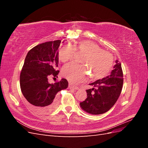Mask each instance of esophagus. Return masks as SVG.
<instances>
[{
    "label": "esophagus",
    "instance_id": "1",
    "mask_svg": "<svg viewBox=\"0 0 148 148\" xmlns=\"http://www.w3.org/2000/svg\"><path fill=\"white\" fill-rule=\"evenodd\" d=\"M69 87L70 88H72V89H79V88L78 86H73V84H71L70 83H69Z\"/></svg>",
    "mask_w": 148,
    "mask_h": 148
}]
</instances>
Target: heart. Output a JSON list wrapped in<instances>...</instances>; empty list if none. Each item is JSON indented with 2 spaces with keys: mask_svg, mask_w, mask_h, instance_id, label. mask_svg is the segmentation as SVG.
Segmentation results:
<instances>
[{
  "mask_svg": "<svg viewBox=\"0 0 148 148\" xmlns=\"http://www.w3.org/2000/svg\"><path fill=\"white\" fill-rule=\"evenodd\" d=\"M76 52L84 53L81 62L83 64L70 63L64 66L62 75L72 84L84 82L87 78L88 71L91 78L98 79L109 73L114 65L113 56L102 50L97 44L83 40L73 44H66L59 52V59L63 62L73 59Z\"/></svg>",
  "mask_w": 148,
  "mask_h": 148,
  "instance_id": "heart-1",
  "label": "heart"
}]
</instances>
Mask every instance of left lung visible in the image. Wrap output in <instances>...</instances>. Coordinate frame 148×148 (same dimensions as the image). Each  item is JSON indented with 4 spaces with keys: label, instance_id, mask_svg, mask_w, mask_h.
<instances>
[{
    "label": "left lung",
    "instance_id": "8db88e82",
    "mask_svg": "<svg viewBox=\"0 0 148 148\" xmlns=\"http://www.w3.org/2000/svg\"><path fill=\"white\" fill-rule=\"evenodd\" d=\"M114 68L109 76L89 84L94 88L86 89L87 98L79 103L86 112L93 115L104 114L117 102L122 89L123 74L119 60H116Z\"/></svg>",
    "mask_w": 148,
    "mask_h": 148
}]
</instances>
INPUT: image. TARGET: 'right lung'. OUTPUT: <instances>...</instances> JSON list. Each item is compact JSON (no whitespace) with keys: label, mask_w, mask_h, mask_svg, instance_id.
Masks as SVG:
<instances>
[{"label":"right lung","mask_w":148,"mask_h":148,"mask_svg":"<svg viewBox=\"0 0 148 148\" xmlns=\"http://www.w3.org/2000/svg\"><path fill=\"white\" fill-rule=\"evenodd\" d=\"M60 40L49 41L36 46L28 52L20 73L21 92L27 104L35 112L47 114L58 105L57 92L68 87L65 78L51 84L50 77H57L58 49Z\"/></svg>","instance_id":"obj_1"}]
</instances>
